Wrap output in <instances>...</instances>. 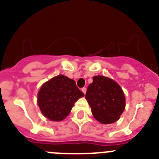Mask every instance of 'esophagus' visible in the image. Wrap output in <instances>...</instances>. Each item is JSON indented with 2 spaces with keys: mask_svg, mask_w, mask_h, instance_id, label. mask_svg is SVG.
<instances>
[{
  "mask_svg": "<svg viewBox=\"0 0 159 159\" xmlns=\"http://www.w3.org/2000/svg\"><path fill=\"white\" fill-rule=\"evenodd\" d=\"M81 91H82V92L84 93V94H85L86 91H87V89H86V88H83V89H81Z\"/></svg>",
  "mask_w": 159,
  "mask_h": 159,
  "instance_id": "esophagus-1",
  "label": "esophagus"
}]
</instances>
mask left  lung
Segmentation results:
<instances>
[{
    "label": "left lung",
    "mask_w": 159,
    "mask_h": 159,
    "mask_svg": "<svg viewBox=\"0 0 159 159\" xmlns=\"http://www.w3.org/2000/svg\"><path fill=\"white\" fill-rule=\"evenodd\" d=\"M86 100L93 116L102 124H111L119 119L125 108L124 92L114 80L105 76L93 77L88 87Z\"/></svg>",
    "instance_id": "left-lung-1"
}]
</instances>
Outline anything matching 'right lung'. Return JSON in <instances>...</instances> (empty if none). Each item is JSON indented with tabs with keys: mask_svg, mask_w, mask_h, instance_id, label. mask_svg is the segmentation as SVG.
Returning a JSON list of instances; mask_svg holds the SVG:
<instances>
[{
	"mask_svg": "<svg viewBox=\"0 0 159 159\" xmlns=\"http://www.w3.org/2000/svg\"><path fill=\"white\" fill-rule=\"evenodd\" d=\"M84 96L74 80L65 75L50 79L41 86L38 94V105L41 111L51 121L65 119L74 104Z\"/></svg>",
	"mask_w": 159,
	"mask_h": 159,
	"instance_id": "obj_1",
	"label": "right lung"
}]
</instances>
